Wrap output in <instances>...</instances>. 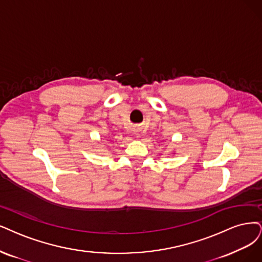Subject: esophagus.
Instances as JSON below:
<instances>
[{"instance_id": "34e87169", "label": "esophagus", "mask_w": 262, "mask_h": 262, "mask_svg": "<svg viewBox=\"0 0 262 262\" xmlns=\"http://www.w3.org/2000/svg\"><path fill=\"white\" fill-rule=\"evenodd\" d=\"M134 136H135V138H136V139H140V138H141V136H142V135H141V132H140V130L135 132V133H134Z\"/></svg>"}]
</instances>
